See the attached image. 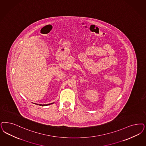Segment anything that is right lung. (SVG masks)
<instances>
[{"mask_svg":"<svg viewBox=\"0 0 146 146\" xmlns=\"http://www.w3.org/2000/svg\"><path fill=\"white\" fill-rule=\"evenodd\" d=\"M53 104V103H51V104H47V105H39L41 106H48V105H50V104Z\"/></svg>","mask_w":146,"mask_h":146,"instance_id":"right-lung-1","label":"right lung"}]
</instances>
